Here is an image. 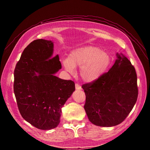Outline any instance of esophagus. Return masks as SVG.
Listing matches in <instances>:
<instances>
[{"label": "esophagus", "instance_id": "34e87169", "mask_svg": "<svg viewBox=\"0 0 150 150\" xmlns=\"http://www.w3.org/2000/svg\"><path fill=\"white\" fill-rule=\"evenodd\" d=\"M75 88L76 90H80L81 89V86L80 84H78V83H76L75 84Z\"/></svg>", "mask_w": 150, "mask_h": 150}]
</instances>
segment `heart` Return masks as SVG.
<instances>
[{
    "label": "heart",
    "instance_id": "heart-1",
    "mask_svg": "<svg viewBox=\"0 0 150 150\" xmlns=\"http://www.w3.org/2000/svg\"><path fill=\"white\" fill-rule=\"evenodd\" d=\"M110 55L98 47L86 46L71 52L69 58L63 60V64L69 72H74L75 67H81L80 75L83 81L92 83L103 76L111 65Z\"/></svg>",
    "mask_w": 150,
    "mask_h": 150
}]
</instances>
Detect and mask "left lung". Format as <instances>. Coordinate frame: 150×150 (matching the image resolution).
Wrapping results in <instances>:
<instances>
[{
  "label": "left lung",
  "mask_w": 150,
  "mask_h": 150,
  "mask_svg": "<svg viewBox=\"0 0 150 150\" xmlns=\"http://www.w3.org/2000/svg\"><path fill=\"white\" fill-rule=\"evenodd\" d=\"M114 64L96 81L83 84L84 106L89 121L103 127L123 122L136 104L137 77L134 67L123 55L117 54Z\"/></svg>",
  "instance_id": "obj_1"
}]
</instances>
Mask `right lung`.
Here are the masks:
<instances>
[{"label":"right lung","instance_id":"1","mask_svg":"<svg viewBox=\"0 0 150 150\" xmlns=\"http://www.w3.org/2000/svg\"><path fill=\"white\" fill-rule=\"evenodd\" d=\"M53 51L51 41H33L22 52L14 72V92L20 114L43 130L57 127L61 108L75 90L73 81L54 75L61 64L58 54L53 57Z\"/></svg>","mask_w":150,"mask_h":150}]
</instances>
